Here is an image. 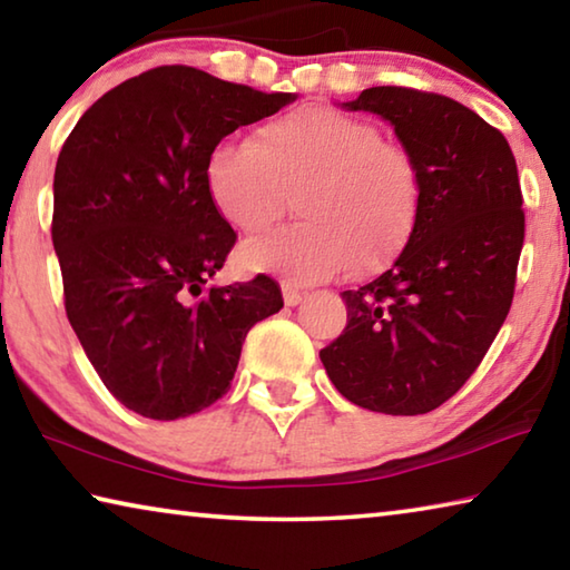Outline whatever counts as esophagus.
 <instances>
[{"label": "esophagus", "instance_id": "esophagus-1", "mask_svg": "<svg viewBox=\"0 0 570 570\" xmlns=\"http://www.w3.org/2000/svg\"><path fill=\"white\" fill-rule=\"evenodd\" d=\"M282 294H284V302H286V306H296V304H302V302H304V292H298V288L288 286V284H284V286H282Z\"/></svg>", "mask_w": 570, "mask_h": 570}]
</instances>
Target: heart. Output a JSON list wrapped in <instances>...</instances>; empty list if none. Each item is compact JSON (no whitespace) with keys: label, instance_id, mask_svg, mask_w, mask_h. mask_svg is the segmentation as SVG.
I'll return each mask as SVG.
<instances>
[{"label":"heart","instance_id":"heart-1","mask_svg":"<svg viewBox=\"0 0 570 570\" xmlns=\"http://www.w3.org/2000/svg\"><path fill=\"white\" fill-rule=\"evenodd\" d=\"M206 190L240 234H264L294 196L296 224L248 240V272L320 284L350 268L372 276L402 254L420 214V168L380 128L326 105H304L250 132L246 146L220 142L206 160Z\"/></svg>","mask_w":570,"mask_h":570}]
</instances>
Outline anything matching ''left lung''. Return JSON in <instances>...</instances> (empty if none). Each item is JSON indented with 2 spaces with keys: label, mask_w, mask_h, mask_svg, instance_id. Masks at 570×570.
I'll return each mask as SVG.
<instances>
[{
  "label": "left lung",
  "mask_w": 570,
  "mask_h": 570,
  "mask_svg": "<svg viewBox=\"0 0 570 570\" xmlns=\"http://www.w3.org/2000/svg\"><path fill=\"white\" fill-rule=\"evenodd\" d=\"M344 108L394 125L422 193L407 246L374 282L342 292L346 326L320 356L360 407L424 414L470 380L513 304L525 238L518 166L503 132L445 95L384 85Z\"/></svg>",
  "instance_id": "obj_1"
}]
</instances>
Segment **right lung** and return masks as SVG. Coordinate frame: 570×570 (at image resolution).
Masks as SVG:
<instances>
[{"instance_id":"obj_1","label":"right lung","mask_w":570,"mask_h":570,"mask_svg":"<svg viewBox=\"0 0 570 570\" xmlns=\"http://www.w3.org/2000/svg\"><path fill=\"white\" fill-rule=\"evenodd\" d=\"M294 100L166 65L105 92L65 140L52 214L65 312L105 387L142 417L224 397L248 330L284 306L264 274L206 288L236 244L206 160Z\"/></svg>"}]
</instances>
